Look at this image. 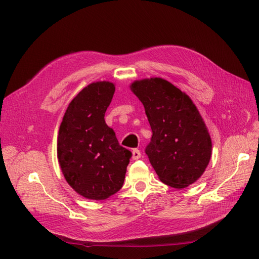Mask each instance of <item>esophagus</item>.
I'll list each match as a JSON object with an SVG mask.
<instances>
[{"label": "esophagus", "instance_id": "obj_1", "mask_svg": "<svg viewBox=\"0 0 259 259\" xmlns=\"http://www.w3.org/2000/svg\"><path fill=\"white\" fill-rule=\"evenodd\" d=\"M140 156H142V152H140L138 149H134V150L132 151V159L133 160H138V159H140Z\"/></svg>", "mask_w": 259, "mask_h": 259}]
</instances>
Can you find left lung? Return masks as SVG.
Instances as JSON below:
<instances>
[{"instance_id":"obj_1","label":"left lung","mask_w":259,"mask_h":259,"mask_svg":"<svg viewBox=\"0 0 259 259\" xmlns=\"http://www.w3.org/2000/svg\"><path fill=\"white\" fill-rule=\"evenodd\" d=\"M145 107L152 130L146 153L162 183L182 189L204 173L211 155V139L191 98L162 77L130 85Z\"/></svg>"}]
</instances>
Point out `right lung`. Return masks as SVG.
Returning <instances> with one entry per match:
<instances>
[{
  "label": "right lung",
  "instance_id": "obj_1",
  "mask_svg": "<svg viewBox=\"0 0 259 259\" xmlns=\"http://www.w3.org/2000/svg\"><path fill=\"white\" fill-rule=\"evenodd\" d=\"M115 84H89L69 104L57 137V158L65 179L81 197L106 200L124 183L131 151L120 146L105 113Z\"/></svg>",
  "mask_w": 259,
  "mask_h": 259
}]
</instances>
